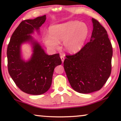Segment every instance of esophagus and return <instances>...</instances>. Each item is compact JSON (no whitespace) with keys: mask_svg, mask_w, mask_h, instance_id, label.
<instances>
[{"mask_svg":"<svg viewBox=\"0 0 121 121\" xmlns=\"http://www.w3.org/2000/svg\"><path fill=\"white\" fill-rule=\"evenodd\" d=\"M60 58H61V60H62V63H63V61H64V60H65L64 56H60Z\"/></svg>","mask_w":121,"mask_h":121,"instance_id":"esophagus-1","label":"esophagus"}]
</instances>
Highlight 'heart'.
<instances>
[{
  "instance_id": "1",
  "label": "heart",
  "mask_w": 121,
  "mask_h": 121,
  "mask_svg": "<svg viewBox=\"0 0 121 121\" xmlns=\"http://www.w3.org/2000/svg\"><path fill=\"white\" fill-rule=\"evenodd\" d=\"M50 35L44 36V41L51 50L59 48V42L63 40L65 50L76 53L82 48L88 35V27L85 23L78 21H69L51 26Z\"/></svg>"
}]
</instances>
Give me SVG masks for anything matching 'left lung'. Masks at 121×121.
Wrapping results in <instances>:
<instances>
[{
	"label": "left lung",
	"mask_w": 121,
	"mask_h": 121,
	"mask_svg": "<svg viewBox=\"0 0 121 121\" xmlns=\"http://www.w3.org/2000/svg\"><path fill=\"white\" fill-rule=\"evenodd\" d=\"M93 29L90 42L73 55H66L63 67L71 86L81 93L100 90L112 71V48L107 32L92 19Z\"/></svg>",
	"instance_id": "8db88e82"
}]
</instances>
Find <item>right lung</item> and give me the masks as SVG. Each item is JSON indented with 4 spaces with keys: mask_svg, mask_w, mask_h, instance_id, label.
I'll return each instance as SVG.
<instances>
[{
    "mask_svg": "<svg viewBox=\"0 0 121 121\" xmlns=\"http://www.w3.org/2000/svg\"><path fill=\"white\" fill-rule=\"evenodd\" d=\"M46 20V15L22 21L11 36L7 50L8 70L16 86L24 92L32 95L45 93L52 84L55 67L62 61L59 53L48 56L29 34L38 30ZM26 41L33 44L34 53L25 62L21 59L20 46Z\"/></svg>",
    "mask_w": 121,
    "mask_h": 121,
    "instance_id": "right-lung-1",
    "label": "right lung"
}]
</instances>
